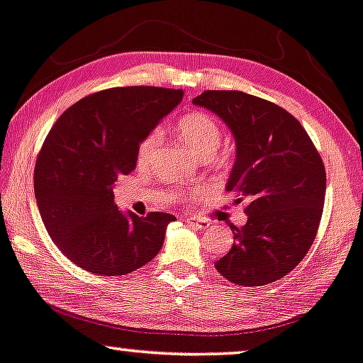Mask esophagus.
Returning <instances> with one entry per match:
<instances>
[{"instance_id": "esophagus-1", "label": "esophagus", "mask_w": 363, "mask_h": 363, "mask_svg": "<svg viewBox=\"0 0 363 363\" xmlns=\"http://www.w3.org/2000/svg\"><path fill=\"white\" fill-rule=\"evenodd\" d=\"M186 222H187V224H189L191 227H196V229H206V227L209 225V222L204 220V219H201V217H196V216L187 217Z\"/></svg>"}]
</instances>
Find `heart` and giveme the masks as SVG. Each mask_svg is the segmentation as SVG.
<instances>
[{"mask_svg": "<svg viewBox=\"0 0 363 363\" xmlns=\"http://www.w3.org/2000/svg\"><path fill=\"white\" fill-rule=\"evenodd\" d=\"M177 136L182 139V143L196 152L197 156L211 157L219 147L222 131L219 124L212 116L206 113H191L184 118L179 119L176 125ZM159 144H161V134L157 131L149 133L143 138V141L138 146L136 161L139 167H147L151 164L154 154H156ZM182 194H179V199H182Z\"/></svg>", "mask_w": 363, "mask_h": 363, "instance_id": "b5f03b06", "label": "heart"}]
</instances>
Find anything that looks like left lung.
Here are the masks:
<instances>
[{"label":"left lung","mask_w":363,"mask_h":363,"mask_svg":"<svg viewBox=\"0 0 363 363\" xmlns=\"http://www.w3.org/2000/svg\"><path fill=\"white\" fill-rule=\"evenodd\" d=\"M227 124L235 162L225 189L247 222L230 225L234 244L216 262L245 287L282 279L306 257L325 199V167L302 124L280 106L242 91H204L192 101Z\"/></svg>","instance_id":"left-lung-1"}]
</instances>
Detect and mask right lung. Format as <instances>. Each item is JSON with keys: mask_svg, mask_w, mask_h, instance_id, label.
I'll return each instance as SVG.
<instances>
[{"mask_svg": "<svg viewBox=\"0 0 363 363\" xmlns=\"http://www.w3.org/2000/svg\"><path fill=\"white\" fill-rule=\"evenodd\" d=\"M181 89L111 88L67 108L45 139L35 167L41 219L77 267L125 275L161 250L172 214H123L114 182L136 167L138 146L181 103Z\"/></svg>", "mask_w": 363, "mask_h": 363, "instance_id": "right-lung-1", "label": "right lung"}]
</instances>
